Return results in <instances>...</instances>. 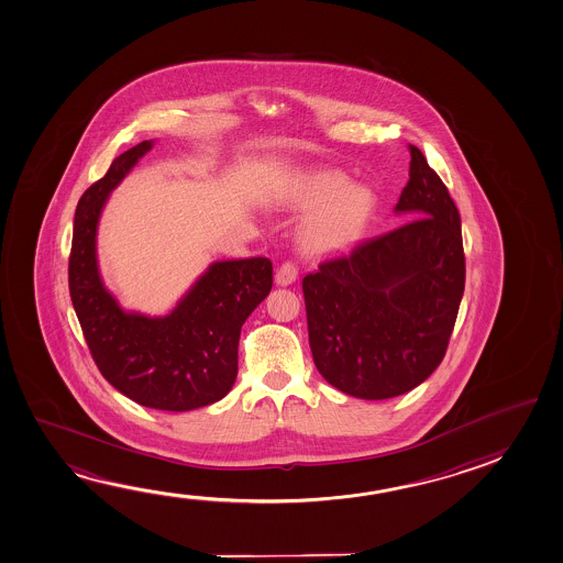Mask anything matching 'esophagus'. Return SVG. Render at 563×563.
<instances>
[{
	"label": "esophagus",
	"instance_id": "1",
	"mask_svg": "<svg viewBox=\"0 0 563 563\" xmlns=\"http://www.w3.org/2000/svg\"><path fill=\"white\" fill-rule=\"evenodd\" d=\"M296 277H298V267H296V263H292V261H285V263L278 267L275 280H277L278 286H288L295 283Z\"/></svg>",
	"mask_w": 563,
	"mask_h": 563
}]
</instances>
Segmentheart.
Listing matches in <instances>:
<instances>
[{
	"instance_id": "obj_1",
	"label": "heart",
	"mask_w": 563,
	"mask_h": 563,
	"mask_svg": "<svg viewBox=\"0 0 563 563\" xmlns=\"http://www.w3.org/2000/svg\"><path fill=\"white\" fill-rule=\"evenodd\" d=\"M290 206L300 212L312 210L300 228V245L306 253L323 255L360 240L369 223L375 198L367 186H345L343 176L320 173L296 188Z\"/></svg>"
}]
</instances>
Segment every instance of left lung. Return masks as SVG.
<instances>
[{
  "instance_id": "left-lung-1",
  "label": "left lung",
  "mask_w": 563,
  "mask_h": 563,
  "mask_svg": "<svg viewBox=\"0 0 563 563\" xmlns=\"http://www.w3.org/2000/svg\"><path fill=\"white\" fill-rule=\"evenodd\" d=\"M395 212L415 220L323 261L302 280L316 367L365 400L405 395L432 375L465 288L460 212L415 145Z\"/></svg>"
}]
</instances>
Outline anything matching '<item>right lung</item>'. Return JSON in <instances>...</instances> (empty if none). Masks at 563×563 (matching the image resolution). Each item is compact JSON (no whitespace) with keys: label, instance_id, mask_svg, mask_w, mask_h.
<instances>
[{"label":"right lung","instance_id":"right-lung-1","mask_svg":"<svg viewBox=\"0 0 563 563\" xmlns=\"http://www.w3.org/2000/svg\"><path fill=\"white\" fill-rule=\"evenodd\" d=\"M143 141L121 153L82 194L68 258V288L84 338L103 378L137 405L186 412L212 405L238 377L241 325L273 286L267 257L218 261L163 318L125 312L108 292L96 257V231L106 200L139 158Z\"/></svg>","mask_w":563,"mask_h":563}]
</instances>
